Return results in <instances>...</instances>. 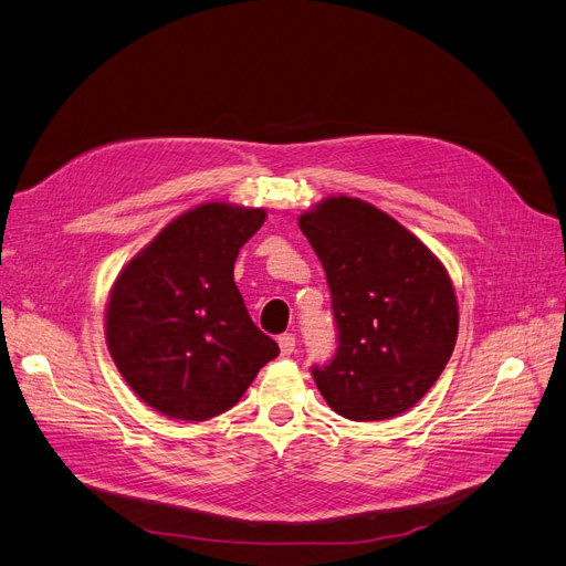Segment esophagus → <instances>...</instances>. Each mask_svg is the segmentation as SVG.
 <instances>
[{
    "instance_id": "34e87169",
    "label": "esophagus",
    "mask_w": 566,
    "mask_h": 566,
    "mask_svg": "<svg viewBox=\"0 0 566 566\" xmlns=\"http://www.w3.org/2000/svg\"><path fill=\"white\" fill-rule=\"evenodd\" d=\"M277 344H280V353H282L284 357H289V355L295 350V336H293V334H282V336L277 338Z\"/></svg>"
}]
</instances>
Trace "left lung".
<instances>
[{"instance_id": "8db88e82", "label": "left lung", "mask_w": 566, "mask_h": 566, "mask_svg": "<svg viewBox=\"0 0 566 566\" xmlns=\"http://www.w3.org/2000/svg\"><path fill=\"white\" fill-rule=\"evenodd\" d=\"M318 254L338 329L336 355L312 375L350 421H385L417 405L458 342V297L443 263L398 220L338 196L297 218Z\"/></svg>"}]
</instances>
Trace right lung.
<instances>
[{"mask_svg":"<svg viewBox=\"0 0 566 566\" xmlns=\"http://www.w3.org/2000/svg\"><path fill=\"white\" fill-rule=\"evenodd\" d=\"M263 220L266 209L200 205L168 222L111 289L108 353L134 394L168 419L228 411L280 355L234 282L239 250Z\"/></svg>","mask_w":566,"mask_h":566,"instance_id":"add662e5","label":"right lung"}]
</instances>
